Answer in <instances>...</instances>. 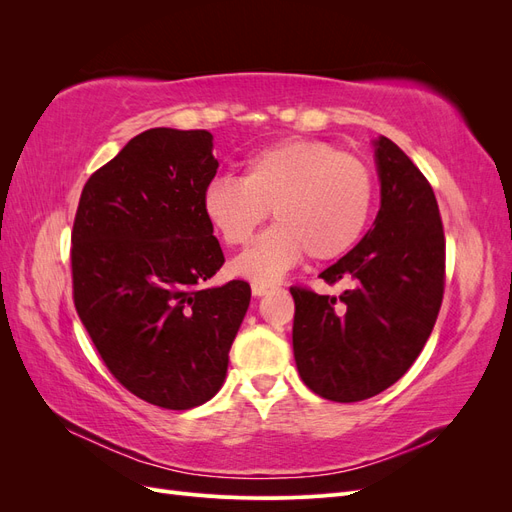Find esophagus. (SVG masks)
<instances>
[{"label":"esophagus","instance_id":"1","mask_svg":"<svg viewBox=\"0 0 512 512\" xmlns=\"http://www.w3.org/2000/svg\"><path fill=\"white\" fill-rule=\"evenodd\" d=\"M271 290H273V286H269V284H260V282H254V284H252L254 297H262V294H269Z\"/></svg>","mask_w":512,"mask_h":512}]
</instances>
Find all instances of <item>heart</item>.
Masks as SVG:
<instances>
[{
  "instance_id": "1",
  "label": "heart",
  "mask_w": 512,
  "mask_h": 512,
  "mask_svg": "<svg viewBox=\"0 0 512 512\" xmlns=\"http://www.w3.org/2000/svg\"><path fill=\"white\" fill-rule=\"evenodd\" d=\"M374 205V170L324 141H286L245 164L241 179L218 177L203 194L209 224L230 247L250 243L269 209L277 222L232 269L275 282L307 254L333 260L361 237Z\"/></svg>"
}]
</instances>
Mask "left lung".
<instances>
[{
	"label": "left lung",
	"instance_id": "8db88e82",
	"mask_svg": "<svg viewBox=\"0 0 512 512\" xmlns=\"http://www.w3.org/2000/svg\"><path fill=\"white\" fill-rule=\"evenodd\" d=\"M380 211L367 235L320 277L352 282L339 297L290 286L292 348L316 395L352 404L389 389L421 354L446 280L438 200L418 166L386 136L376 141Z\"/></svg>",
	"mask_w": 512,
	"mask_h": 512
}]
</instances>
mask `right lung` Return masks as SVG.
<instances>
[{"instance_id": "add662e5", "label": "right lung", "mask_w": 512, "mask_h": 512, "mask_svg": "<svg viewBox=\"0 0 512 512\" xmlns=\"http://www.w3.org/2000/svg\"><path fill=\"white\" fill-rule=\"evenodd\" d=\"M207 130L151 128L85 183L72 299L108 371L147 404L190 410L222 389L252 288H205L224 265L203 209L218 173Z\"/></svg>"}]
</instances>
